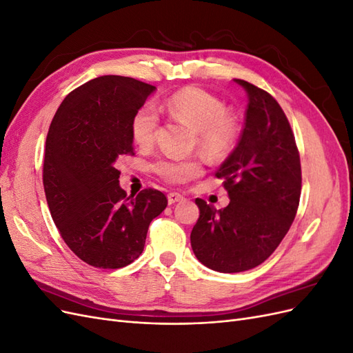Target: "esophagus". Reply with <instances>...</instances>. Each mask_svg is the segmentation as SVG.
I'll use <instances>...</instances> for the list:
<instances>
[{
  "label": "esophagus",
  "instance_id": "34e87169",
  "mask_svg": "<svg viewBox=\"0 0 353 353\" xmlns=\"http://www.w3.org/2000/svg\"><path fill=\"white\" fill-rule=\"evenodd\" d=\"M183 199H184V197L181 196L179 193H169V194H168V203H169V205H175L176 201H181Z\"/></svg>",
  "mask_w": 353,
  "mask_h": 353
}]
</instances>
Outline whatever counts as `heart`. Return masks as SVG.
<instances>
[{
    "mask_svg": "<svg viewBox=\"0 0 353 353\" xmlns=\"http://www.w3.org/2000/svg\"><path fill=\"white\" fill-rule=\"evenodd\" d=\"M162 109L174 121L193 128L197 144L203 154L221 160L227 157L237 144L240 128L227 105L215 95L196 87H187L174 92L162 104ZM159 116L153 105L144 104L131 121V135L135 144L150 147L154 141ZM157 175L169 183L183 184L203 174V163L199 159H160L154 165Z\"/></svg>",
    "mask_w": 353,
    "mask_h": 353,
    "instance_id": "heart-1",
    "label": "heart"
}]
</instances>
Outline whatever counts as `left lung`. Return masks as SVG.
<instances>
[{"instance_id": "1", "label": "left lung", "mask_w": 353, "mask_h": 353, "mask_svg": "<svg viewBox=\"0 0 353 353\" xmlns=\"http://www.w3.org/2000/svg\"><path fill=\"white\" fill-rule=\"evenodd\" d=\"M248 110L237 147L218 169L230 205L196 199L200 216L191 248L208 268L231 274L261 265L294 221L302 190L301 157L290 123L271 94L243 79Z\"/></svg>"}]
</instances>
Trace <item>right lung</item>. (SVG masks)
I'll return each instance as SVG.
<instances>
[{
	"instance_id": "add662e5",
	"label": "right lung",
	"mask_w": 353,
	"mask_h": 353,
	"mask_svg": "<svg viewBox=\"0 0 353 353\" xmlns=\"http://www.w3.org/2000/svg\"><path fill=\"white\" fill-rule=\"evenodd\" d=\"M154 90L134 78L99 77L73 90L50 125L42 183L51 218L69 249L95 268L134 262L168 206L153 188L128 197L114 166L134 154L132 116Z\"/></svg>"
}]
</instances>
